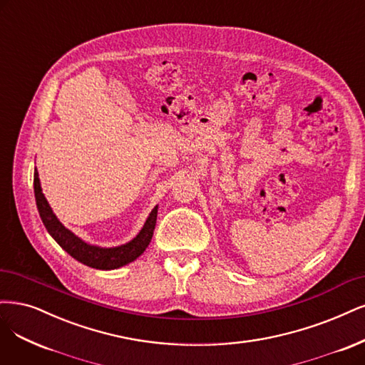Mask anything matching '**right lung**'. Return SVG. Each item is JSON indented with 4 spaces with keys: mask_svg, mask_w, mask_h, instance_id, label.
Instances as JSON below:
<instances>
[{
    "mask_svg": "<svg viewBox=\"0 0 365 365\" xmlns=\"http://www.w3.org/2000/svg\"><path fill=\"white\" fill-rule=\"evenodd\" d=\"M33 182H34L36 205H37V210H39V215L46 231L60 245L63 250H66L72 258L86 264V266L99 269V270L119 269L125 266V264L139 258L145 252L148 245L150 243V238H153V234L155 230L158 207H154V210L150 211V215L146 219L142 231L137 234L131 242L116 247H99V246H93L83 242L81 238H78L72 231L65 228V226L61 225V222L56 217L51 207L48 204V200L42 193L37 169H34Z\"/></svg>",
    "mask_w": 365,
    "mask_h": 365,
    "instance_id": "right-lung-1",
    "label": "right lung"
}]
</instances>
